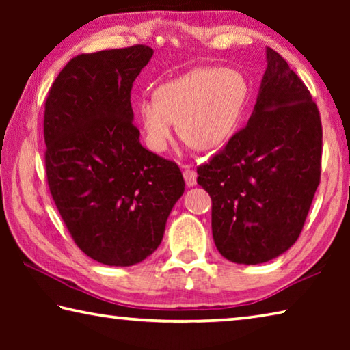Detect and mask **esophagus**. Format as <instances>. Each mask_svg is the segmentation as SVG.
Listing matches in <instances>:
<instances>
[{"label":"esophagus","instance_id":"esophagus-1","mask_svg":"<svg viewBox=\"0 0 350 350\" xmlns=\"http://www.w3.org/2000/svg\"><path fill=\"white\" fill-rule=\"evenodd\" d=\"M183 179H185L188 187H194V185H196V180H198V173L191 168H185V170H183Z\"/></svg>","mask_w":350,"mask_h":350}]
</instances>
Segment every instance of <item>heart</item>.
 <instances>
[{
    "label": "heart",
    "instance_id": "1",
    "mask_svg": "<svg viewBox=\"0 0 350 350\" xmlns=\"http://www.w3.org/2000/svg\"><path fill=\"white\" fill-rule=\"evenodd\" d=\"M247 100L242 75L230 69L202 68L159 86L154 98L140 100L135 122L145 145L163 152L173 137L202 151L222 146L238 128Z\"/></svg>",
    "mask_w": 350,
    "mask_h": 350
}]
</instances>
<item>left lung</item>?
<instances>
[{
	"label": "left lung",
	"mask_w": 350,
	"mask_h": 350,
	"mask_svg": "<svg viewBox=\"0 0 350 350\" xmlns=\"http://www.w3.org/2000/svg\"><path fill=\"white\" fill-rule=\"evenodd\" d=\"M267 69L244 129L198 168L211 196V230L225 259L278 258L303 230L321 176L323 128L315 102L287 62L267 47Z\"/></svg>",
	"instance_id": "1"
}]
</instances>
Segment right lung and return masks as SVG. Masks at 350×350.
I'll return each mask as SVG.
<instances>
[{
    "instance_id": "add662e5",
    "label": "right lung",
    "mask_w": 350,
    "mask_h": 350,
    "mask_svg": "<svg viewBox=\"0 0 350 350\" xmlns=\"http://www.w3.org/2000/svg\"><path fill=\"white\" fill-rule=\"evenodd\" d=\"M151 47L72 58L44 106L47 183L80 250L129 267L161 245L171 210L185 191L179 167L140 144L133 83Z\"/></svg>"
}]
</instances>
